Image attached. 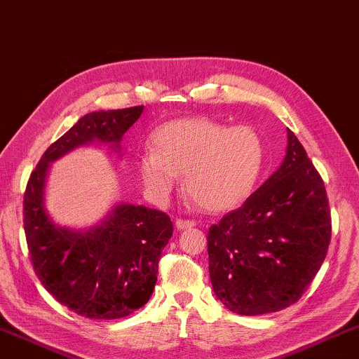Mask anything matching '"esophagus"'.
I'll use <instances>...</instances> for the list:
<instances>
[{"mask_svg":"<svg viewBox=\"0 0 359 359\" xmlns=\"http://www.w3.org/2000/svg\"><path fill=\"white\" fill-rule=\"evenodd\" d=\"M194 224H196V223H194L193 220H184V218H177V220H175V228H177V229L193 228Z\"/></svg>","mask_w":359,"mask_h":359,"instance_id":"1","label":"esophagus"}]
</instances>
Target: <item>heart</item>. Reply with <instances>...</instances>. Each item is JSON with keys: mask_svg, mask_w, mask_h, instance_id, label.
<instances>
[{"mask_svg": "<svg viewBox=\"0 0 359 359\" xmlns=\"http://www.w3.org/2000/svg\"><path fill=\"white\" fill-rule=\"evenodd\" d=\"M263 160L264 142L257 130L196 117L160 126L154 149L144 150L136 165L154 201H168L185 174L187 191L203 209L226 212L250 196Z\"/></svg>", "mask_w": 359, "mask_h": 359, "instance_id": "1", "label": "heart"}]
</instances>
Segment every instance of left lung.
<instances>
[{
    "instance_id": "8db88e82",
    "label": "left lung",
    "mask_w": 359,
    "mask_h": 359,
    "mask_svg": "<svg viewBox=\"0 0 359 359\" xmlns=\"http://www.w3.org/2000/svg\"><path fill=\"white\" fill-rule=\"evenodd\" d=\"M280 168L208 233L214 293L231 312L261 315L294 304L317 276L331 241L323 179L287 130Z\"/></svg>"
}]
</instances>
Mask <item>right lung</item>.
I'll return each instance as SVG.
<instances>
[{
  "instance_id": "add662e5",
  "label": "right lung",
  "mask_w": 359,
  "mask_h": 359,
  "mask_svg": "<svg viewBox=\"0 0 359 359\" xmlns=\"http://www.w3.org/2000/svg\"><path fill=\"white\" fill-rule=\"evenodd\" d=\"M144 106L90 112L57 139L29 175L23 196V224L36 276L55 299L93 320L128 317L154 293L158 261L172 238L165 212L118 204L87 231L62 228L44 208L50 163L81 145L102 142L120 149Z\"/></svg>"
}]
</instances>
